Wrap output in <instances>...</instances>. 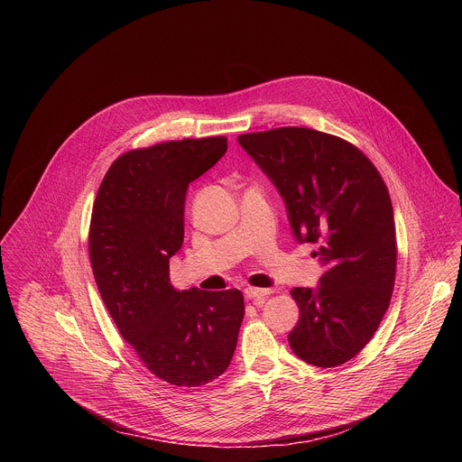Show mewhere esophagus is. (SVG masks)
Returning a JSON list of instances; mask_svg holds the SVG:
<instances>
[{"mask_svg": "<svg viewBox=\"0 0 462 462\" xmlns=\"http://www.w3.org/2000/svg\"><path fill=\"white\" fill-rule=\"evenodd\" d=\"M244 293H245V299H249V300H258V304H260V302H263L264 297H268V295L273 293V291H272V290H264V288L249 286V288L244 290Z\"/></svg>", "mask_w": 462, "mask_h": 462, "instance_id": "obj_1", "label": "esophagus"}]
</instances>
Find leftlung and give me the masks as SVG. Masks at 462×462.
Listing matches in <instances>:
<instances>
[{
	"label": "left lung",
	"mask_w": 462,
	"mask_h": 462,
	"mask_svg": "<svg viewBox=\"0 0 462 462\" xmlns=\"http://www.w3.org/2000/svg\"><path fill=\"white\" fill-rule=\"evenodd\" d=\"M238 142L281 192L297 240L319 244L328 263L317 290L290 291L300 311L290 346L313 366H339L366 346L392 302L388 187L368 156L336 134L284 126L244 133Z\"/></svg>",
	"instance_id": "1"
}]
</instances>
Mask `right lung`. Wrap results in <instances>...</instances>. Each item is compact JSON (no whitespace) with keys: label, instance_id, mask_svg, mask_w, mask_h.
<instances>
[{"label":"right lung","instance_id":"obj_1","mask_svg":"<svg viewBox=\"0 0 462 462\" xmlns=\"http://www.w3.org/2000/svg\"><path fill=\"white\" fill-rule=\"evenodd\" d=\"M226 151V136L132 149L110 165L92 208L88 256L101 299L142 365L172 386L220 377L245 313L240 290L178 291L169 279L187 189Z\"/></svg>","mask_w":462,"mask_h":462}]
</instances>
